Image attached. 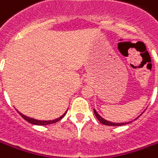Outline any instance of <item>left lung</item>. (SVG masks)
<instances>
[{"mask_svg": "<svg viewBox=\"0 0 158 158\" xmlns=\"http://www.w3.org/2000/svg\"><path fill=\"white\" fill-rule=\"evenodd\" d=\"M93 111H94V114L96 116V118L98 119V121H99L101 124H106V125H110V126H121V125H124V124H129V123H131V122H125V123H113V122H110V121H107V120H106L105 118H103L101 116L99 115L97 111L95 110V109H93ZM137 118H136V119H137Z\"/></svg>", "mask_w": 158, "mask_h": 158, "instance_id": "8db88e82", "label": "left lung"}]
</instances>
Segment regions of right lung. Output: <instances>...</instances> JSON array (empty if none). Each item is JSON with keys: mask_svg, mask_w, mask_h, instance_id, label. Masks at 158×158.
Instances as JSON below:
<instances>
[{"mask_svg": "<svg viewBox=\"0 0 158 158\" xmlns=\"http://www.w3.org/2000/svg\"><path fill=\"white\" fill-rule=\"evenodd\" d=\"M68 110V109H67ZM67 110H65V112L63 114L62 116H60V118H55V119L53 120H38V119H34V118H29V117H27L24 114H22V113H20V115L26 120V121H27V122H29L30 124H36V125H48V124H53V123H56L58 121H60L61 118H63V117L65 115V113L67 112Z\"/></svg>", "mask_w": 158, "mask_h": 158, "instance_id": "1", "label": "right lung"}]
</instances>
